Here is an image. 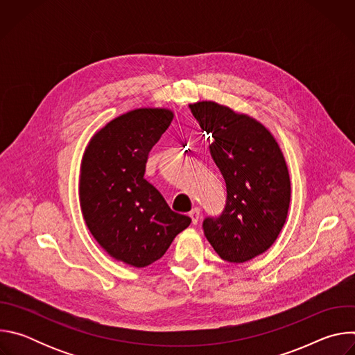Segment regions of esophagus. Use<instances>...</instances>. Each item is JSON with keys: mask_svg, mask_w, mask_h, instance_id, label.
<instances>
[{"mask_svg": "<svg viewBox=\"0 0 355 355\" xmlns=\"http://www.w3.org/2000/svg\"><path fill=\"white\" fill-rule=\"evenodd\" d=\"M199 216H200V209H199V208H193V209L189 212V218H191L192 225H196V223H198Z\"/></svg>", "mask_w": 355, "mask_h": 355, "instance_id": "obj_1", "label": "esophagus"}]
</instances>
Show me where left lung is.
<instances>
[{
	"label": "left lung",
	"instance_id": "8db88e82",
	"mask_svg": "<svg viewBox=\"0 0 355 355\" xmlns=\"http://www.w3.org/2000/svg\"><path fill=\"white\" fill-rule=\"evenodd\" d=\"M200 129L212 135L211 156L226 182V205L204 220V233L220 259L245 263L267 251L288 216L291 181L282 151L256 119L214 101L191 104Z\"/></svg>",
	"mask_w": 355,
	"mask_h": 355
}]
</instances>
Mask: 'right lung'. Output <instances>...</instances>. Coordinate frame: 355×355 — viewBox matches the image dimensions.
Masks as SVG:
<instances>
[{"label": "right lung", "mask_w": 355, "mask_h": 355, "mask_svg": "<svg viewBox=\"0 0 355 355\" xmlns=\"http://www.w3.org/2000/svg\"><path fill=\"white\" fill-rule=\"evenodd\" d=\"M173 118L164 108L126 112L94 135L81 163L80 205L91 234L111 257L136 268L162 259L191 223L144 180L150 150Z\"/></svg>", "instance_id": "right-lung-1"}]
</instances>
